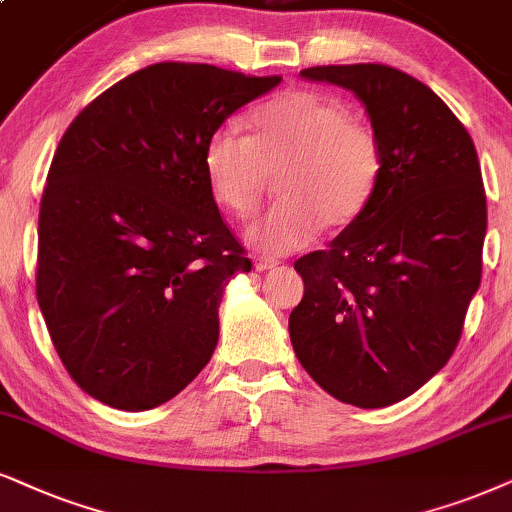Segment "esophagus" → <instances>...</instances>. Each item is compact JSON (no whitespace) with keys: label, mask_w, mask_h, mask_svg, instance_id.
Instances as JSON below:
<instances>
[{"label":"esophagus","mask_w":512,"mask_h":512,"mask_svg":"<svg viewBox=\"0 0 512 512\" xmlns=\"http://www.w3.org/2000/svg\"><path fill=\"white\" fill-rule=\"evenodd\" d=\"M278 267L276 260H271V257H255V269L257 271H267V269H274Z\"/></svg>","instance_id":"obj_1"}]
</instances>
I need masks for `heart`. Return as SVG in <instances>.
<instances>
[{
    "label": "heart",
    "instance_id": "heart-1",
    "mask_svg": "<svg viewBox=\"0 0 512 512\" xmlns=\"http://www.w3.org/2000/svg\"><path fill=\"white\" fill-rule=\"evenodd\" d=\"M252 137L219 125L203 153L212 196L236 217L260 205L271 174L281 200L245 231L252 248L286 255L321 229L354 224L383 172V146L366 122L342 103L312 92H286L257 108Z\"/></svg>",
    "mask_w": 512,
    "mask_h": 512
}]
</instances>
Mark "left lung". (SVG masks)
Listing matches in <instances>:
<instances>
[{
  "label": "left lung",
  "mask_w": 512,
  "mask_h": 512,
  "mask_svg": "<svg viewBox=\"0 0 512 512\" xmlns=\"http://www.w3.org/2000/svg\"><path fill=\"white\" fill-rule=\"evenodd\" d=\"M383 146L373 198L328 250L295 262L290 342L304 371L359 409L406 399L451 359L482 278L487 196L468 129L428 84L383 63L316 66Z\"/></svg>",
  "instance_id": "1"
}]
</instances>
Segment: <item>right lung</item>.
Returning <instances> with one entry per match:
<instances>
[{
  "label": "right lung",
  "instance_id": "1",
  "mask_svg": "<svg viewBox=\"0 0 512 512\" xmlns=\"http://www.w3.org/2000/svg\"><path fill=\"white\" fill-rule=\"evenodd\" d=\"M278 82L153 63L63 134L40 203L37 302L58 359L101 404L153 409L208 366L222 290L252 264L219 215L205 144Z\"/></svg>",
  "mask_w": 512,
  "mask_h": 512
}]
</instances>
